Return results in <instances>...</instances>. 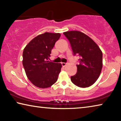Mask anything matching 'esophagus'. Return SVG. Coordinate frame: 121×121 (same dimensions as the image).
<instances>
[{"mask_svg":"<svg viewBox=\"0 0 121 121\" xmlns=\"http://www.w3.org/2000/svg\"><path fill=\"white\" fill-rule=\"evenodd\" d=\"M61 65H62V67H65V65H66V63H64V62H62L61 63Z\"/></svg>","mask_w":121,"mask_h":121,"instance_id":"1","label":"esophagus"}]
</instances>
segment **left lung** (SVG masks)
Here are the masks:
<instances>
[{
	"label": "left lung",
	"instance_id": "left-lung-1",
	"mask_svg": "<svg viewBox=\"0 0 121 121\" xmlns=\"http://www.w3.org/2000/svg\"><path fill=\"white\" fill-rule=\"evenodd\" d=\"M63 34L70 42L73 55L80 57L79 64L76 65L77 73L71 76V81L78 87H89L95 82L101 73L102 51L91 38L81 31H67Z\"/></svg>",
	"mask_w": 121,
	"mask_h": 121
}]
</instances>
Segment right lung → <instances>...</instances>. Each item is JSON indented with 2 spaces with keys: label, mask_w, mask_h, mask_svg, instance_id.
Masks as SVG:
<instances>
[{
  "label": "right lung",
  "mask_w": 121,
  "mask_h": 121,
  "mask_svg": "<svg viewBox=\"0 0 121 121\" xmlns=\"http://www.w3.org/2000/svg\"><path fill=\"white\" fill-rule=\"evenodd\" d=\"M59 33L39 35L30 41L23 52V67L28 78L39 88L46 89L58 80L62 65L48 61Z\"/></svg>",
  "instance_id": "add662e5"
}]
</instances>
